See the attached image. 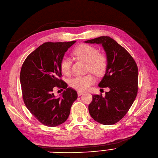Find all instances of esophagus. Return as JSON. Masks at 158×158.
<instances>
[{
  "mask_svg": "<svg viewBox=\"0 0 158 158\" xmlns=\"http://www.w3.org/2000/svg\"><path fill=\"white\" fill-rule=\"evenodd\" d=\"M83 94V92H77V95H78V96H81Z\"/></svg>",
  "mask_w": 158,
  "mask_h": 158,
  "instance_id": "34e87169",
  "label": "esophagus"
}]
</instances>
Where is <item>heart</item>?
Masks as SVG:
<instances>
[{"label":"heart","mask_w":158,"mask_h":158,"mask_svg":"<svg viewBox=\"0 0 158 158\" xmlns=\"http://www.w3.org/2000/svg\"><path fill=\"white\" fill-rule=\"evenodd\" d=\"M77 57L88 63V71L93 72L98 76L103 74L107 68L108 60L105 54L99 53V50L93 46L83 44L78 46L73 52ZM72 60L70 57L64 56L60 60V68L65 75L71 73ZM95 82V77L91 73L85 75H79L70 81V86L78 91H85Z\"/></svg>","instance_id":"obj_1"}]
</instances>
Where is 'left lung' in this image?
Here are the masks:
<instances>
[{
    "label": "left lung",
    "mask_w": 158,
    "mask_h": 158,
    "mask_svg": "<svg viewBox=\"0 0 158 158\" xmlns=\"http://www.w3.org/2000/svg\"><path fill=\"white\" fill-rule=\"evenodd\" d=\"M85 43L101 44L104 48L108 64L99 86L110 89L105 96L92 95L89 113L101 124L114 125L126 115L138 94V66L131 55L110 37L102 36Z\"/></svg>",
    "instance_id": "1"
}]
</instances>
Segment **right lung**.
<instances>
[{
	"label": "right lung",
	"mask_w": 158,
	"mask_h": 158,
	"mask_svg": "<svg viewBox=\"0 0 158 158\" xmlns=\"http://www.w3.org/2000/svg\"><path fill=\"white\" fill-rule=\"evenodd\" d=\"M76 40L44 43L31 52L23 64L20 73L23 99L31 114L43 125L53 127L63 123L77 98V93L61 79L60 60ZM56 87L65 89L56 98ZM63 90V89H62Z\"/></svg>",
	"instance_id": "add662e5"
}]
</instances>
